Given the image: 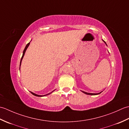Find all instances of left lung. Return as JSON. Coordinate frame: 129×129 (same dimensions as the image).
<instances>
[{
    "mask_svg": "<svg viewBox=\"0 0 129 129\" xmlns=\"http://www.w3.org/2000/svg\"><path fill=\"white\" fill-rule=\"evenodd\" d=\"M104 43H105V44H106V43H105V42H104ZM82 92H84V94H87V95H98V94H100V93L101 92H100V93H98V94H93V93H88V92H85V91H82Z\"/></svg>",
    "mask_w": 129,
    "mask_h": 129,
    "instance_id": "obj_1",
    "label": "left lung"
}]
</instances>
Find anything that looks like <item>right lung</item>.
Returning <instances> with one entry per match:
<instances>
[{"mask_svg":"<svg viewBox=\"0 0 129 129\" xmlns=\"http://www.w3.org/2000/svg\"><path fill=\"white\" fill-rule=\"evenodd\" d=\"M29 44H30V43H28L27 44V45H26V46H25V49H24V51H23V56H22V57H21V60H20V65H21V60H22V59H23V56H24V54H25V51H26V49L28 48V47L29 46ZM52 92H53V91H52ZM31 94H33V95H35V96H45V95H49V94H51V93H49V94H46V95H37V94H34V93H33V92H30Z\"/></svg>","mask_w":129,"mask_h":129,"instance_id":"right-lung-1","label":"right lung"}]
</instances>
